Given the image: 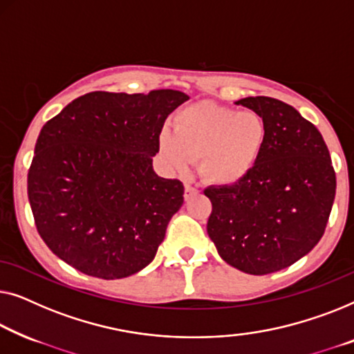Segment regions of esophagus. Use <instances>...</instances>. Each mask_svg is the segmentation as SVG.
<instances>
[{
  "label": "esophagus",
  "mask_w": 354,
  "mask_h": 354,
  "mask_svg": "<svg viewBox=\"0 0 354 354\" xmlns=\"http://www.w3.org/2000/svg\"><path fill=\"white\" fill-rule=\"evenodd\" d=\"M197 192L198 191H197L196 187H192V186H189V184H186V187H184V198H186V201H189V198L196 196Z\"/></svg>",
  "instance_id": "esophagus-1"
}]
</instances>
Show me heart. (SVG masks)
<instances>
[{
	"label": "heart",
	"mask_w": 354,
	"mask_h": 354,
	"mask_svg": "<svg viewBox=\"0 0 354 354\" xmlns=\"http://www.w3.org/2000/svg\"><path fill=\"white\" fill-rule=\"evenodd\" d=\"M175 134L163 129L158 147L167 165L186 173L192 160L207 183L229 186L255 167L266 141L265 120L257 112L197 104L175 117Z\"/></svg>",
	"instance_id": "1"
}]
</instances>
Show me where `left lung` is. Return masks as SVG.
<instances>
[{
    "label": "left lung",
    "mask_w": 354,
    "mask_h": 354,
    "mask_svg": "<svg viewBox=\"0 0 354 354\" xmlns=\"http://www.w3.org/2000/svg\"><path fill=\"white\" fill-rule=\"evenodd\" d=\"M236 104L265 120V147L241 181L203 191L213 207L207 232L227 265L263 276L293 265L321 241L337 179L322 134L297 109L266 96Z\"/></svg>",
    "instance_id": "left-lung-1"
}]
</instances>
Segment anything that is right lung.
Instances as JSON below:
<instances>
[{"mask_svg":"<svg viewBox=\"0 0 354 354\" xmlns=\"http://www.w3.org/2000/svg\"><path fill=\"white\" fill-rule=\"evenodd\" d=\"M187 99L175 89L94 91L46 122L27 191L54 255L106 281L136 274L153 260L184 186L158 176L152 157L167 117Z\"/></svg>","mask_w":354,"mask_h":354,"instance_id":"right-lung-1","label":"right lung"}]
</instances>
